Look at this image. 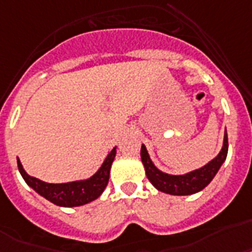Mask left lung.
<instances>
[{
  "label": "left lung",
  "mask_w": 252,
  "mask_h": 252,
  "mask_svg": "<svg viewBox=\"0 0 252 252\" xmlns=\"http://www.w3.org/2000/svg\"><path fill=\"white\" fill-rule=\"evenodd\" d=\"M228 154V134H224V144L221 151L215 159H212L208 164L199 169H195L193 172L186 173L181 176L167 175V173L159 171L151 161L150 157L147 154L145 145L141 146V159L144 163L145 171L149 181L163 193L172 194V195H190V194L198 193L204 189L208 184L211 183L215 175L218 173L221 164L226 159Z\"/></svg>",
  "instance_id": "obj_1"
}]
</instances>
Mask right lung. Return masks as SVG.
Wrapping results in <instances>:
<instances>
[{"instance_id":"right-lung-1","label":"right lung","mask_w":252,"mask_h":252,"mask_svg":"<svg viewBox=\"0 0 252 252\" xmlns=\"http://www.w3.org/2000/svg\"><path fill=\"white\" fill-rule=\"evenodd\" d=\"M116 154V147H114L107 158L105 159L101 168L98 169L97 173L93 175L91 179L84 181H73V183L66 184H49L44 183L41 180L32 177L23 169V165L18 159V168L28 185L37 191L40 195L50 200L52 203L62 207H76L83 206L92 200L97 199L103 190L107 186L108 179H110V169Z\"/></svg>"}]
</instances>
